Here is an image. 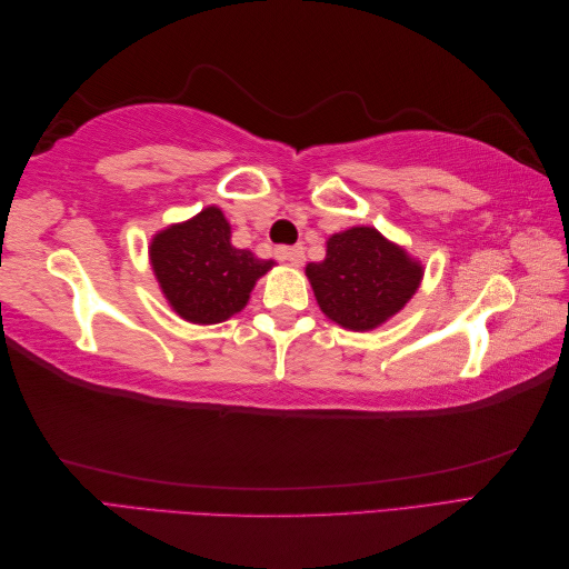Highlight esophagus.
<instances>
[{
  "instance_id": "esophagus-1",
  "label": "esophagus",
  "mask_w": 569,
  "mask_h": 569,
  "mask_svg": "<svg viewBox=\"0 0 569 569\" xmlns=\"http://www.w3.org/2000/svg\"><path fill=\"white\" fill-rule=\"evenodd\" d=\"M278 253H280V258H282L284 263L295 266V268H301V266H303V261H306L303 247H284V249H280Z\"/></svg>"
}]
</instances>
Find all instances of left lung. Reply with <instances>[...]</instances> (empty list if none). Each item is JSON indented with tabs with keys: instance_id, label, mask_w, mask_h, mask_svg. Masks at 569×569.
Returning <instances> with one entry per match:
<instances>
[{
	"instance_id": "8db88e82",
	"label": "left lung",
	"mask_w": 569,
	"mask_h": 569,
	"mask_svg": "<svg viewBox=\"0 0 569 569\" xmlns=\"http://www.w3.org/2000/svg\"><path fill=\"white\" fill-rule=\"evenodd\" d=\"M325 258L306 266L320 311L343 330L370 332L420 289L425 266L377 228L356 226L327 237Z\"/></svg>"
}]
</instances>
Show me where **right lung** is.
Instances as JSON below:
<instances>
[{
    "instance_id": "1",
    "label": "right lung",
    "mask_w": 569,
    "mask_h": 569,
    "mask_svg": "<svg viewBox=\"0 0 569 569\" xmlns=\"http://www.w3.org/2000/svg\"><path fill=\"white\" fill-rule=\"evenodd\" d=\"M149 263L168 306L194 325L244 311L256 282L274 266L272 258L232 247V226L218 206L153 234Z\"/></svg>"
}]
</instances>
